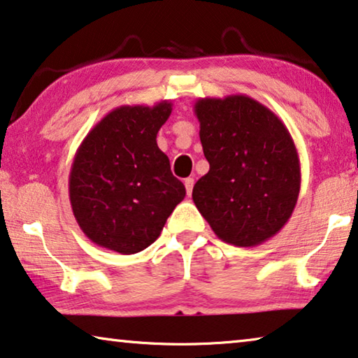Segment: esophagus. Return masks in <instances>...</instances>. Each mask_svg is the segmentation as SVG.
I'll use <instances>...</instances> for the list:
<instances>
[{
	"instance_id": "34e87169",
	"label": "esophagus",
	"mask_w": 358,
	"mask_h": 358,
	"mask_svg": "<svg viewBox=\"0 0 358 358\" xmlns=\"http://www.w3.org/2000/svg\"><path fill=\"white\" fill-rule=\"evenodd\" d=\"M193 186H194L193 178H185V188H186V193H188V196H191V193H193Z\"/></svg>"
}]
</instances>
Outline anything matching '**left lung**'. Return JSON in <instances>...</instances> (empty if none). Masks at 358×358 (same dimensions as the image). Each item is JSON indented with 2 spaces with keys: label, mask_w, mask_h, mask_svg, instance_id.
<instances>
[{
  "label": "left lung",
  "mask_w": 358,
  "mask_h": 358,
  "mask_svg": "<svg viewBox=\"0 0 358 358\" xmlns=\"http://www.w3.org/2000/svg\"><path fill=\"white\" fill-rule=\"evenodd\" d=\"M210 169L196 181L193 201L222 241L254 248L292 215L301 164L286 125L246 94L201 98L194 104Z\"/></svg>",
  "instance_id": "left-lung-1"
}]
</instances>
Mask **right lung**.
I'll list each match as a JSON object with an SVG mask.
<instances>
[{"label": "right lung", "mask_w": 358, "mask_h": 358, "mask_svg": "<svg viewBox=\"0 0 358 358\" xmlns=\"http://www.w3.org/2000/svg\"><path fill=\"white\" fill-rule=\"evenodd\" d=\"M172 103L120 106L106 114L78 146L69 175L73 217L94 244L136 254L156 241L185 199V185L170 172L157 131Z\"/></svg>", "instance_id": "add662e5"}]
</instances>
